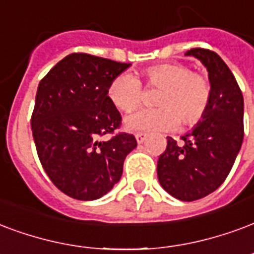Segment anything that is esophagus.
Masks as SVG:
<instances>
[{
	"instance_id": "1",
	"label": "esophagus",
	"mask_w": 254,
	"mask_h": 254,
	"mask_svg": "<svg viewBox=\"0 0 254 254\" xmlns=\"http://www.w3.org/2000/svg\"><path fill=\"white\" fill-rule=\"evenodd\" d=\"M136 140L138 144H142L146 140V134L145 133H136Z\"/></svg>"
}]
</instances>
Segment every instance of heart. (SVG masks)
<instances>
[{"label":"heart","mask_w":254,"mask_h":254,"mask_svg":"<svg viewBox=\"0 0 254 254\" xmlns=\"http://www.w3.org/2000/svg\"><path fill=\"white\" fill-rule=\"evenodd\" d=\"M142 78L151 87H159L156 102L160 106L140 109L125 118L132 132H165L183 122L198 124L207 112L211 84L202 74L191 72L185 64H160L144 69ZM109 99L122 112H132L144 99L141 83L136 76L121 74L110 82Z\"/></svg>","instance_id":"heart-1"}]
</instances>
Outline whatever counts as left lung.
I'll list each match as a JSON object with an SVG mask.
<instances>
[{
  "label": "left lung",
  "mask_w": 254,
  "mask_h": 254,
  "mask_svg": "<svg viewBox=\"0 0 254 254\" xmlns=\"http://www.w3.org/2000/svg\"><path fill=\"white\" fill-rule=\"evenodd\" d=\"M185 55L206 67L211 99L204 117L182 136V145L167 137V148L157 160V178L174 198L192 202L215 191L232 170L244 140V97L218 54L192 48Z\"/></svg>",
  "instance_id": "obj_1"
}]
</instances>
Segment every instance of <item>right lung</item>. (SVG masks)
<instances>
[{"instance_id": "add662e5", "label": "right lung", "mask_w": 254, "mask_h": 254, "mask_svg": "<svg viewBox=\"0 0 254 254\" xmlns=\"http://www.w3.org/2000/svg\"><path fill=\"white\" fill-rule=\"evenodd\" d=\"M130 64L89 54H71L39 83L32 133L43 168L71 198L94 200L121 179L124 160L137 146L120 133L109 141L121 114L109 99V84Z\"/></svg>"}]
</instances>
